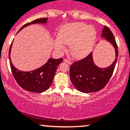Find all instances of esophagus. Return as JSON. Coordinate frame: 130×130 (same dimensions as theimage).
<instances>
[{
  "label": "esophagus",
  "mask_w": 130,
  "mask_h": 130,
  "mask_svg": "<svg viewBox=\"0 0 130 130\" xmlns=\"http://www.w3.org/2000/svg\"><path fill=\"white\" fill-rule=\"evenodd\" d=\"M64 62H67V63H69V64H70V65H71V64H72V62L70 60L68 59H64Z\"/></svg>",
  "instance_id": "esophagus-1"
}]
</instances>
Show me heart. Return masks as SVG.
<instances>
[{
  "mask_svg": "<svg viewBox=\"0 0 130 130\" xmlns=\"http://www.w3.org/2000/svg\"><path fill=\"white\" fill-rule=\"evenodd\" d=\"M58 38L53 41V47L58 52L65 50L64 44L70 45L71 52L76 58H82L89 53L94 45L96 32L92 26L76 23L62 26Z\"/></svg>",
  "mask_w": 130,
  "mask_h": 130,
  "instance_id": "heart-1",
  "label": "heart"
}]
</instances>
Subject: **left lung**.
Here are the masks:
<instances>
[{"mask_svg":"<svg viewBox=\"0 0 130 130\" xmlns=\"http://www.w3.org/2000/svg\"><path fill=\"white\" fill-rule=\"evenodd\" d=\"M101 37L110 42L114 47L115 59L110 66L106 68H100L95 65L92 53L85 58L74 62L70 67V78L75 88L82 92H95L104 88L111 78L115 68L118 50L114 35L110 29L104 26Z\"/></svg>","mask_w":130,"mask_h":130,"instance_id":"1","label":"left lung"}]
</instances>
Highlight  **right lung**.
Listing matches in <instances>:
<instances>
[{
    "mask_svg": "<svg viewBox=\"0 0 130 130\" xmlns=\"http://www.w3.org/2000/svg\"><path fill=\"white\" fill-rule=\"evenodd\" d=\"M47 20V18L35 20L23 26L19 32L30 24L46 23ZM12 42L13 41L9 50V63L13 76L19 86L26 91L34 93H41L48 89L53 82L57 67L62 62L63 59H49L47 63L37 70L29 72L21 71L17 70L11 63L10 53Z\"/></svg>",
    "mask_w": 130,
    "mask_h": 130,
    "instance_id": "obj_1",
    "label": "right lung"
}]
</instances>
